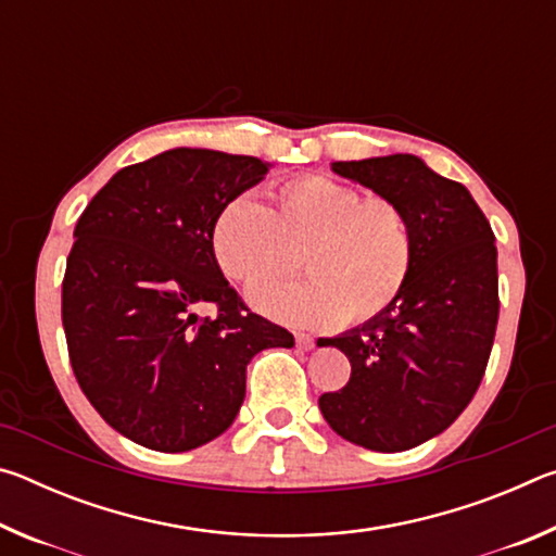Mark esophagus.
I'll use <instances>...</instances> for the list:
<instances>
[{
	"label": "esophagus",
	"instance_id": "esophagus-1",
	"mask_svg": "<svg viewBox=\"0 0 556 556\" xmlns=\"http://www.w3.org/2000/svg\"><path fill=\"white\" fill-rule=\"evenodd\" d=\"M296 345L301 348V351H312L314 338L308 336V333H296Z\"/></svg>",
	"mask_w": 556,
	"mask_h": 556
}]
</instances>
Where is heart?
<instances>
[{
    "instance_id": "obj_1",
    "label": "heart",
    "mask_w": 556,
    "mask_h": 556,
    "mask_svg": "<svg viewBox=\"0 0 556 556\" xmlns=\"http://www.w3.org/2000/svg\"><path fill=\"white\" fill-rule=\"evenodd\" d=\"M307 242L296 282H262L290 266L286 242ZM211 250L225 277L242 285L250 304L271 321L331 328L348 316L368 321L394 304L414 262L407 215L388 199H363L338 178L306 174L281 184L275 208L250 195L220 205Z\"/></svg>"
}]
</instances>
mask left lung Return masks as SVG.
I'll return each instance as SVG.
<instances>
[{
    "mask_svg": "<svg viewBox=\"0 0 556 556\" xmlns=\"http://www.w3.org/2000/svg\"><path fill=\"white\" fill-rule=\"evenodd\" d=\"M331 168L397 203L414 235L412 271L394 304L316 341L351 361L345 388L318 397L328 427L355 446L394 454L454 425L483 380L497 324L495 235L468 188L419 156Z\"/></svg>",
    "mask_w": 556,
    "mask_h": 556,
    "instance_id": "obj_1",
    "label": "left lung"
}]
</instances>
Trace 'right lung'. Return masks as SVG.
Here are the masks:
<instances>
[{
    "label": "right lung",
    "instance_id": "right-lung-1",
    "mask_svg": "<svg viewBox=\"0 0 556 556\" xmlns=\"http://www.w3.org/2000/svg\"><path fill=\"white\" fill-rule=\"evenodd\" d=\"M271 168L176 147L119 168L83 211L63 279L71 365L92 407L139 446L181 454L228 429L244 370L294 336L244 308L211 250L223 203ZM215 303L200 321L194 308Z\"/></svg>",
    "mask_w": 556,
    "mask_h": 556
}]
</instances>
